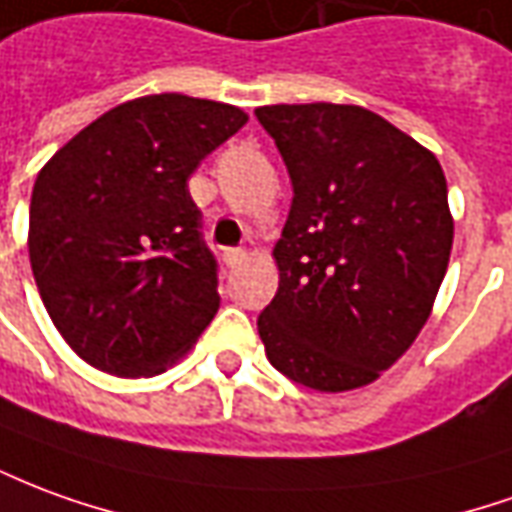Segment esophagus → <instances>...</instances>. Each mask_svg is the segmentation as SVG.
<instances>
[{
	"label": "esophagus",
	"mask_w": 512,
	"mask_h": 512,
	"mask_svg": "<svg viewBox=\"0 0 512 512\" xmlns=\"http://www.w3.org/2000/svg\"><path fill=\"white\" fill-rule=\"evenodd\" d=\"M246 260V249H227L224 252V263L230 268H238Z\"/></svg>",
	"instance_id": "esophagus-1"
}]
</instances>
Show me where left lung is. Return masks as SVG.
Masks as SVG:
<instances>
[{
	"label": "left lung",
	"mask_w": 512,
	"mask_h": 512,
	"mask_svg": "<svg viewBox=\"0 0 512 512\" xmlns=\"http://www.w3.org/2000/svg\"><path fill=\"white\" fill-rule=\"evenodd\" d=\"M288 166L280 288L257 318L271 366L321 393L374 382L418 338L455 219L430 149L357 105L255 110Z\"/></svg>",
	"instance_id": "left-lung-1"
}]
</instances>
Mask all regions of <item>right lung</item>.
Wrapping results in <instances>:
<instances>
[{
  "label": "right lung",
  "mask_w": 512,
  "mask_h": 512,
  "mask_svg": "<svg viewBox=\"0 0 512 512\" xmlns=\"http://www.w3.org/2000/svg\"><path fill=\"white\" fill-rule=\"evenodd\" d=\"M241 107L130 99L49 157L32 185L30 266L57 332L99 371L152 377L219 310L188 177L244 127Z\"/></svg>",
  "instance_id": "1"
}]
</instances>
